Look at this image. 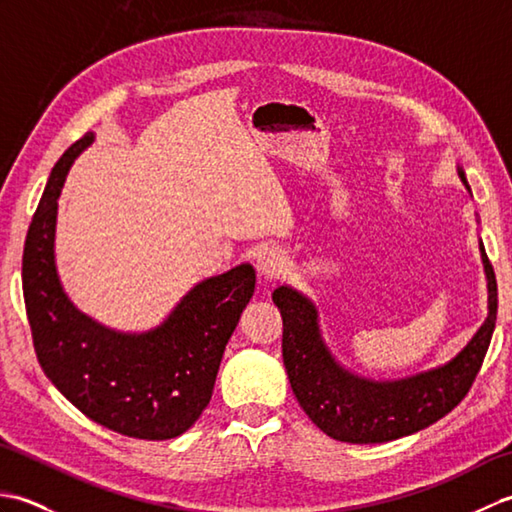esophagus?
<instances>
[{
	"instance_id": "esophagus-1",
	"label": "esophagus",
	"mask_w": 512,
	"mask_h": 512,
	"mask_svg": "<svg viewBox=\"0 0 512 512\" xmlns=\"http://www.w3.org/2000/svg\"><path fill=\"white\" fill-rule=\"evenodd\" d=\"M288 259L279 248H266L257 255V273L264 281H273L286 273Z\"/></svg>"
}]
</instances>
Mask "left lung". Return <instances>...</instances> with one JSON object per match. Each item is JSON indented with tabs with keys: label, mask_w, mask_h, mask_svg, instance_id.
Listing matches in <instances>:
<instances>
[{
	"label": "left lung",
	"mask_w": 512,
	"mask_h": 512,
	"mask_svg": "<svg viewBox=\"0 0 512 512\" xmlns=\"http://www.w3.org/2000/svg\"><path fill=\"white\" fill-rule=\"evenodd\" d=\"M460 178L466 184L462 169ZM480 248L488 279L484 325L447 365L391 383H374L343 369L321 339L312 301L288 286L273 292L284 319L281 347L290 387L301 409L323 433L350 444H380L427 429L460 405L484 363L497 321L495 270L484 246Z\"/></svg>",
	"instance_id": "8db88e82"
}]
</instances>
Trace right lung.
<instances>
[{
    "mask_svg": "<svg viewBox=\"0 0 512 512\" xmlns=\"http://www.w3.org/2000/svg\"><path fill=\"white\" fill-rule=\"evenodd\" d=\"M85 134L54 165L26 235L21 284L32 345L52 385L90 420L138 440H169L202 416L224 347L255 290L250 264L195 286L169 319L123 334L76 310L54 266L57 198Z\"/></svg>",
    "mask_w": 512,
    "mask_h": 512,
    "instance_id": "obj_1",
    "label": "right lung"
}]
</instances>
